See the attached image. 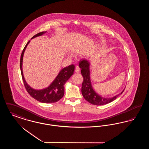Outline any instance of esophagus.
<instances>
[{
    "mask_svg": "<svg viewBox=\"0 0 149 149\" xmlns=\"http://www.w3.org/2000/svg\"><path fill=\"white\" fill-rule=\"evenodd\" d=\"M79 71H80V68H79V67L78 66H75V72L78 73Z\"/></svg>",
    "mask_w": 149,
    "mask_h": 149,
    "instance_id": "esophagus-1",
    "label": "esophagus"
}]
</instances>
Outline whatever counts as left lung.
I'll return each instance as SVG.
<instances>
[{"label": "left lung", "mask_w": 149, "mask_h": 149, "mask_svg": "<svg viewBox=\"0 0 149 149\" xmlns=\"http://www.w3.org/2000/svg\"><path fill=\"white\" fill-rule=\"evenodd\" d=\"M90 65L91 63L85 58L81 59L79 61V67L81 69V73L83 77V82L81 86V93L86 100L94 105H104L113 101L114 100L122 94L125 89L120 94L113 97L106 98L102 97L96 92L94 90L91 83Z\"/></svg>", "instance_id": "1"}]
</instances>
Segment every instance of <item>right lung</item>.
<instances>
[{
    "instance_id": "right-lung-1",
    "label": "right lung",
    "mask_w": 149,
    "mask_h": 149,
    "mask_svg": "<svg viewBox=\"0 0 149 149\" xmlns=\"http://www.w3.org/2000/svg\"><path fill=\"white\" fill-rule=\"evenodd\" d=\"M45 33H46V31L38 33L34 36L31 39L43 35ZM29 42L30 41H29L25 46L21 56L20 68L21 71L22 77L24 86L27 91L32 97L41 103H51L56 102L63 97L64 95V85L65 83L68 80V79L74 74L75 66L74 65H70L62 69L57 75L56 78L48 87L40 90L32 88L26 82L24 77L22 70L23 55Z\"/></svg>"
}]
</instances>
